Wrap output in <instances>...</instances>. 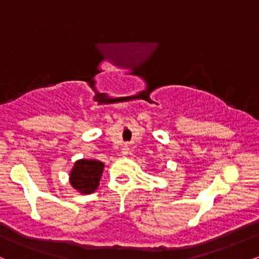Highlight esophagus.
Wrapping results in <instances>:
<instances>
[{
  "label": "esophagus",
  "instance_id": "esophagus-1",
  "mask_svg": "<svg viewBox=\"0 0 259 259\" xmlns=\"http://www.w3.org/2000/svg\"><path fill=\"white\" fill-rule=\"evenodd\" d=\"M121 153H123V156H127V154H129V147H127L126 145L121 148Z\"/></svg>",
  "mask_w": 259,
  "mask_h": 259
}]
</instances>
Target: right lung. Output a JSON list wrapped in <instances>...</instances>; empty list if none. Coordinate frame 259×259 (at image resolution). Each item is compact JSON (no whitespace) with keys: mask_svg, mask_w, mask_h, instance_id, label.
<instances>
[{"mask_svg":"<svg viewBox=\"0 0 259 259\" xmlns=\"http://www.w3.org/2000/svg\"><path fill=\"white\" fill-rule=\"evenodd\" d=\"M105 164L97 159H79L69 174L70 185L78 190L80 194L95 192L100 185Z\"/></svg>","mask_w":259,"mask_h":259,"instance_id":"right-lung-1","label":"right lung"}]
</instances>
